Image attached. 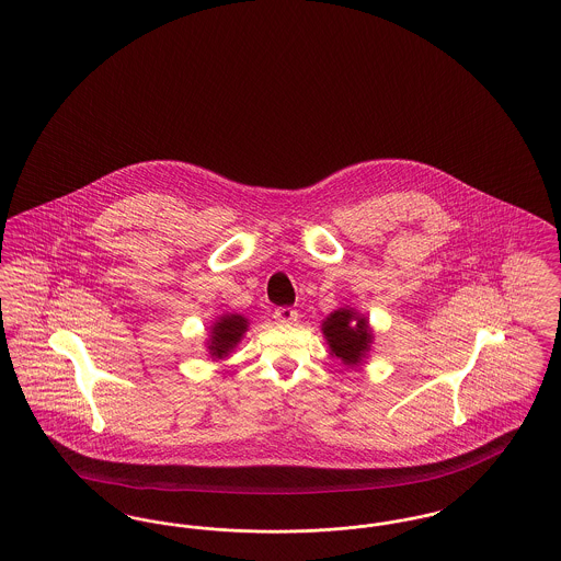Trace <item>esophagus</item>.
<instances>
[{
	"mask_svg": "<svg viewBox=\"0 0 561 561\" xmlns=\"http://www.w3.org/2000/svg\"><path fill=\"white\" fill-rule=\"evenodd\" d=\"M273 320L282 323V325H290V323L298 320V313H296V309H293V307H279V309H275Z\"/></svg>",
	"mask_w": 561,
	"mask_h": 561,
	"instance_id": "esophagus-1",
	"label": "esophagus"
}]
</instances>
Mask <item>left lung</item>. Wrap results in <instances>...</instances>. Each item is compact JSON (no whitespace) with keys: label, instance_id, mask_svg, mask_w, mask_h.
<instances>
[{"label":"left lung","instance_id":"1","mask_svg":"<svg viewBox=\"0 0 561 561\" xmlns=\"http://www.w3.org/2000/svg\"><path fill=\"white\" fill-rule=\"evenodd\" d=\"M321 332L330 353L345 366H359L373 345V328L368 325V320L348 307L330 313L321 323Z\"/></svg>","mask_w":561,"mask_h":561}]
</instances>
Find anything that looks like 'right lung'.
<instances>
[{"instance_id":"obj_1","label":"right lung","mask_w":561,"mask_h":561,"mask_svg":"<svg viewBox=\"0 0 561 561\" xmlns=\"http://www.w3.org/2000/svg\"><path fill=\"white\" fill-rule=\"evenodd\" d=\"M245 330H248V320L243 316H238V313L220 316L210 328V341H208L210 357L213 359L227 357L240 343Z\"/></svg>"}]
</instances>
